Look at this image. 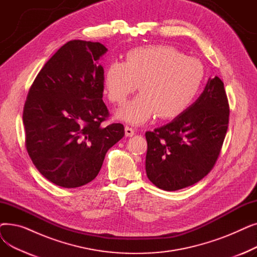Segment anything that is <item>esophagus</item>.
Masks as SVG:
<instances>
[{
  "mask_svg": "<svg viewBox=\"0 0 257 257\" xmlns=\"http://www.w3.org/2000/svg\"><path fill=\"white\" fill-rule=\"evenodd\" d=\"M134 133H136V131H134L132 128H130V127H128V126L125 127V136H126V137L131 138V137L134 136Z\"/></svg>",
  "mask_w": 257,
  "mask_h": 257,
  "instance_id": "34e87169",
  "label": "esophagus"
}]
</instances>
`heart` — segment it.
I'll return each instance as SVG.
<instances>
[{
	"mask_svg": "<svg viewBox=\"0 0 257 257\" xmlns=\"http://www.w3.org/2000/svg\"><path fill=\"white\" fill-rule=\"evenodd\" d=\"M205 69L194 57L172 46L130 50L125 61H111L103 75V87L111 103L120 104L134 90L142 91L115 111V116L141 125L154 115L172 119L184 113L201 91Z\"/></svg>",
	"mask_w": 257,
	"mask_h": 257,
	"instance_id": "b5f03b06",
	"label": "heart"
}]
</instances>
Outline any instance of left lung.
<instances>
[{"instance_id": "obj_1", "label": "left lung", "mask_w": 257, "mask_h": 257, "mask_svg": "<svg viewBox=\"0 0 257 257\" xmlns=\"http://www.w3.org/2000/svg\"><path fill=\"white\" fill-rule=\"evenodd\" d=\"M229 105L222 80L209 78L200 97L171 123L146 132V172L164 191L191 186L217 161L226 136Z\"/></svg>"}]
</instances>
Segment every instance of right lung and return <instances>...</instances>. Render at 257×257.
Masks as SVG:
<instances>
[{
    "mask_svg": "<svg viewBox=\"0 0 257 257\" xmlns=\"http://www.w3.org/2000/svg\"><path fill=\"white\" fill-rule=\"evenodd\" d=\"M100 43L71 40L48 60L25 103L26 148L49 181L61 187L82 186L99 174L106 152L125 136L124 126L107 127L103 102Z\"/></svg>",
    "mask_w": 257,
    "mask_h": 257,
    "instance_id": "add662e5",
    "label": "right lung"
}]
</instances>
